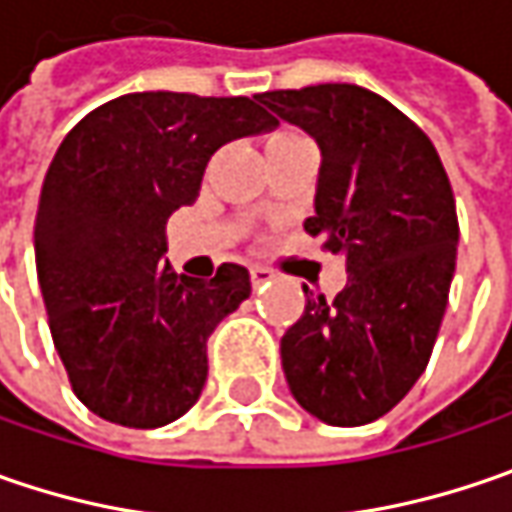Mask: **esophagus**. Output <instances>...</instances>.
<instances>
[{
  "label": "esophagus",
  "mask_w": 512,
  "mask_h": 512,
  "mask_svg": "<svg viewBox=\"0 0 512 512\" xmlns=\"http://www.w3.org/2000/svg\"><path fill=\"white\" fill-rule=\"evenodd\" d=\"M272 278H275V272L269 266H252V283H255V289L263 286V283H269Z\"/></svg>",
  "instance_id": "esophagus-1"
}]
</instances>
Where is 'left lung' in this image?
I'll list each match as a JSON object with an SVG mask.
<instances>
[{
    "label": "left lung",
    "mask_w": 512,
    "mask_h": 512,
    "mask_svg": "<svg viewBox=\"0 0 512 512\" xmlns=\"http://www.w3.org/2000/svg\"><path fill=\"white\" fill-rule=\"evenodd\" d=\"M257 100L321 145L315 214L346 286L312 295L280 338L300 407L332 427L387 415L430 364L456 272L458 217L430 137L392 102L349 82L266 91Z\"/></svg>",
    "instance_id": "left-lung-1"
}]
</instances>
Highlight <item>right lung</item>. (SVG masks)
<instances>
[{
	"instance_id": "obj_1",
	"label": "right lung",
	"mask_w": 512,
	"mask_h": 512,
	"mask_svg": "<svg viewBox=\"0 0 512 512\" xmlns=\"http://www.w3.org/2000/svg\"><path fill=\"white\" fill-rule=\"evenodd\" d=\"M272 125L257 97L143 91L94 108L62 140L36 209V275L71 389L94 415L154 430L200 398L206 341L252 280L237 263L177 278L166 223L200 197L220 145Z\"/></svg>"
}]
</instances>
